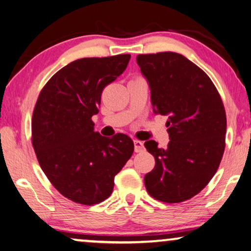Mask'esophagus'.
I'll return each mask as SVG.
<instances>
[{"mask_svg": "<svg viewBox=\"0 0 251 251\" xmlns=\"http://www.w3.org/2000/svg\"><path fill=\"white\" fill-rule=\"evenodd\" d=\"M134 150H135V152H141V151H143V142H141L139 140H134Z\"/></svg>", "mask_w": 251, "mask_h": 251, "instance_id": "obj_1", "label": "esophagus"}]
</instances>
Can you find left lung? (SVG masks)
Returning <instances> with one entry per match:
<instances>
[{
    "label": "left lung",
    "instance_id": "8db88e82",
    "mask_svg": "<svg viewBox=\"0 0 251 251\" xmlns=\"http://www.w3.org/2000/svg\"><path fill=\"white\" fill-rule=\"evenodd\" d=\"M149 83L154 114L168 116L169 143H144L156 166L144 176L154 199L177 203L206 186L221 164L225 149L226 115L223 101L206 73L175 52L136 56Z\"/></svg>",
    "mask_w": 251,
    "mask_h": 251
}]
</instances>
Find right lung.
<instances>
[{"label":"right lung","mask_w":251,"mask_h":251,"mask_svg":"<svg viewBox=\"0 0 251 251\" xmlns=\"http://www.w3.org/2000/svg\"><path fill=\"white\" fill-rule=\"evenodd\" d=\"M130 54L83 58L55 73L42 89L31 119V142L51 184L67 199L92 206L111 195L115 176L134 143L94 132L102 91L126 69Z\"/></svg>","instance_id":"add662e5"}]
</instances>
